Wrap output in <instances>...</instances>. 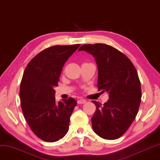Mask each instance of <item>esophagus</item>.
Listing matches in <instances>:
<instances>
[{
  "mask_svg": "<svg viewBox=\"0 0 160 160\" xmlns=\"http://www.w3.org/2000/svg\"><path fill=\"white\" fill-rule=\"evenodd\" d=\"M86 102V100H84V99H79L78 100V104H84Z\"/></svg>",
  "mask_w": 160,
  "mask_h": 160,
  "instance_id": "esophagus-1",
  "label": "esophagus"
}]
</instances>
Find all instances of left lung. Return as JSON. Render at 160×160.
<instances>
[{"label":"left lung","mask_w":160,"mask_h":160,"mask_svg":"<svg viewBox=\"0 0 160 160\" xmlns=\"http://www.w3.org/2000/svg\"><path fill=\"white\" fill-rule=\"evenodd\" d=\"M78 51L94 57L98 69V88L108 93L103 105L92 101L93 131L106 139L120 138L134 120L141 102L140 81L134 66L119 50L106 44H85Z\"/></svg>","instance_id":"1"}]
</instances>
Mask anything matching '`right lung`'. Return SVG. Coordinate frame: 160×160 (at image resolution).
I'll return each mask as SVG.
<instances>
[{
  "label": "right lung",
  "instance_id": "add662e5",
  "mask_svg": "<svg viewBox=\"0 0 160 160\" xmlns=\"http://www.w3.org/2000/svg\"><path fill=\"white\" fill-rule=\"evenodd\" d=\"M80 44L54 46L40 52L26 66L20 88L24 118L38 137L48 142L62 139L69 128L70 117L77 101H55L54 87L58 86L65 62Z\"/></svg>",
  "mask_w": 160,
  "mask_h": 160
}]
</instances>
